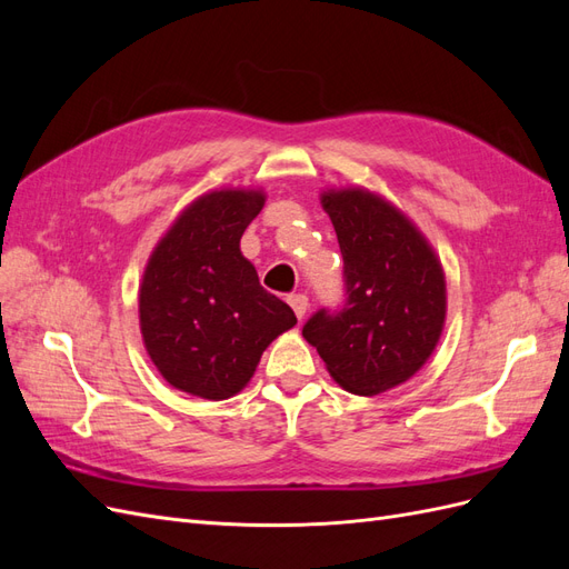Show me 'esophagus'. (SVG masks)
I'll use <instances>...</instances> for the list:
<instances>
[{"label":"esophagus","mask_w":569,"mask_h":569,"mask_svg":"<svg viewBox=\"0 0 569 569\" xmlns=\"http://www.w3.org/2000/svg\"><path fill=\"white\" fill-rule=\"evenodd\" d=\"M289 306L295 308L297 318L301 320V318L306 316V311H308V297H306V295H291V297H289Z\"/></svg>","instance_id":"34e87169"}]
</instances>
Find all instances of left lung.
Masks as SVG:
<instances>
[{
	"label": "left lung",
	"instance_id": "1",
	"mask_svg": "<svg viewBox=\"0 0 569 569\" xmlns=\"http://www.w3.org/2000/svg\"><path fill=\"white\" fill-rule=\"evenodd\" d=\"M347 278L339 313L318 311L303 339L332 380L377 396L408 382L435 353L446 322V274L435 247L399 206L366 187L320 192Z\"/></svg>",
	"mask_w": 569,
	"mask_h": 569
}]
</instances>
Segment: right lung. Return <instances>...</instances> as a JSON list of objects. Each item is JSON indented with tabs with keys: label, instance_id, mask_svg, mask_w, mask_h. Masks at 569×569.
I'll list each match as a JSON object with an SVG mask.
<instances>
[{
	"label": "right lung",
	"instance_id": "1",
	"mask_svg": "<svg viewBox=\"0 0 569 569\" xmlns=\"http://www.w3.org/2000/svg\"><path fill=\"white\" fill-rule=\"evenodd\" d=\"M263 189L220 187L187 203L153 247L140 282V332L163 380L199 399L242 391L270 341L297 325L239 249Z\"/></svg>",
	"mask_w": 569,
	"mask_h": 569
}]
</instances>
